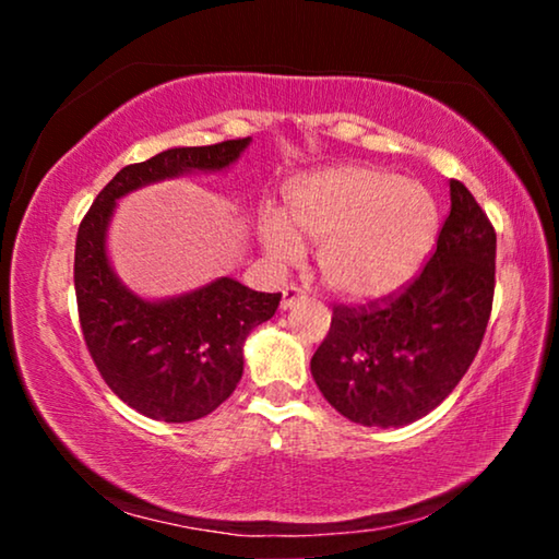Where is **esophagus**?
I'll use <instances>...</instances> for the list:
<instances>
[{"label": "esophagus", "instance_id": "esophagus-1", "mask_svg": "<svg viewBox=\"0 0 559 559\" xmlns=\"http://www.w3.org/2000/svg\"><path fill=\"white\" fill-rule=\"evenodd\" d=\"M302 300H306V296H302V290H300V288H296V286L283 288V296H281V310H290V308H296L298 302H302Z\"/></svg>", "mask_w": 559, "mask_h": 559}]
</instances>
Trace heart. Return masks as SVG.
Segmentation results:
<instances>
[{"label":"heart","mask_w":559,"mask_h":559,"mask_svg":"<svg viewBox=\"0 0 559 559\" xmlns=\"http://www.w3.org/2000/svg\"><path fill=\"white\" fill-rule=\"evenodd\" d=\"M439 204L427 187L372 165H333L293 177L283 219L263 214L266 257L293 263L302 241L318 243L325 286L347 302H377L419 276L437 246Z\"/></svg>","instance_id":"b5f03b06"}]
</instances>
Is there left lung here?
Returning <instances> with one entry per match:
<instances>
[{"mask_svg": "<svg viewBox=\"0 0 559 559\" xmlns=\"http://www.w3.org/2000/svg\"><path fill=\"white\" fill-rule=\"evenodd\" d=\"M437 251L402 296L333 308L310 359L318 390L349 421L406 427L447 400L476 357L496 288V231L473 194L449 182Z\"/></svg>", "mask_w": 559, "mask_h": 559, "instance_id": "left-lung-1", "label": "left lung"}]
</instances>
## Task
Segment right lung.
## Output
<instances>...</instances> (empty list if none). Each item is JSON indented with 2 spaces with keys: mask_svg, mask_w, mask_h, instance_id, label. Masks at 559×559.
Segmentation results:
<instances>
[{
  "mask_svg": "<svg viewBox=\"0 0 559 559\" xmlns=\"http://www.w3.org/2000/svg\"><path fill=\"white\" fill-rule=\"evenodd\" d=\"M249 143L251 138L169 147L122 167L79 226L73 283L83 340L110 390L150 419L194 421L229 400L243 374L246 337L273 318L281 293H259L222 276L173 298L138 296L108 259L112 212L122 197L163 179L224 173Z\"/></svg>",
  "mask_w": 559,
  "mask_h": 559,
  "instance_id": "obj_1",
  "label": "right lung"
}]
</instances>
